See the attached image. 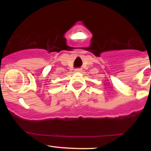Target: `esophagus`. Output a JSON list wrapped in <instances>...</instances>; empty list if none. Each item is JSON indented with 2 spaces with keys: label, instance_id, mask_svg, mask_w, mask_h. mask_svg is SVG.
Wrapping results in <instances>:
<instances>
[{
  "label": "esophagus",
  "instance_id": "esophagus-1",
  "mask_svg": "<svg viewBox=\"0 0 151 151\" xmlns=\"http://www.w3.org/2000/svg\"><path fill=\"white\" fill-rule=\"evenodd\" d=\"M81 71H82V70H81V68H77V69H75V72H81Z\"/></svg>",
  "mask_w": 151,
  "mask_h": 151
}]
</instances>
